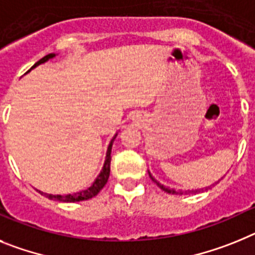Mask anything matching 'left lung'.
I'll return each instance as SVG.
<instances>
[{"label": "left lung", "instance_id": "1", "mask_svg": "<svg viewBox=\"0 0 255 255\" xmlns=\"http://www.w3.org/2000/svg\"><path fill=\"white\" fill-rule=\"evenodd\" d=\"M149 176H150V178H151V180L154 181V182L156 183V185H158L161 190H163V191L168 192V194H173V195H183V194H185V195H187V194H190V192H191V191H194V190H191V191H190V190H187V191H176V190H174V189H170V187H167V186L161 185V183L159 182L158 180H155V178H154V177H152V174L150 173V172H149Z\"/></svg>", "mask_w": 255, "mask_h": 255}]
</instances>
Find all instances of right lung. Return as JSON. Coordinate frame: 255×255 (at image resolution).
<instances>
[{
    "label": "right lung",
    "mask_w": 255,
    "mask_h": 255,
    "mask_svg": "<svg viewBox=\"0 0 255 255\" xmlns=\"http://www.w3.org/2000/svg\"><path fill=\"white\" fill-rule=\"evenodd\" d=\"M57 54H48L46 55L45 57H42L41 60L37 61L34 65L28 70V73L30 72L32 69H34L35 66L41 65V64L46 63V61L51 60V59H54ZM118 136V132L114 134V137L112 138V141L109 142V146H108V150H106V156H105V161H104L103 169L100 170V173L99 176L96 177V180L94 181V183L87 187L86 190H82L79 192H74V194H66V195H52V194H46V192L41 191V190H37L41 195L48 198L50 200H55V201H60V203H75V201H83V200H88V199L94 198L96 196L99 192L101 191L104 186L106 185L108 182V178H109L110 174V160H112V147H113V142H114L115 137Z\"/></svg>",
    "instance_id": "1"
}]
</instances>
